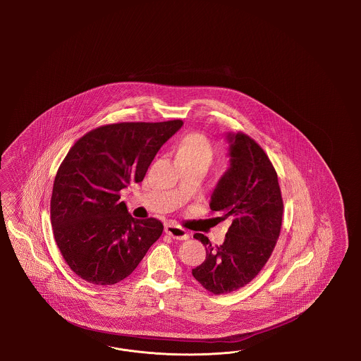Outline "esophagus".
I'll list each match as a JSON object with an SVG mask.
<instances>
[{
	"label": "esophagus",
	"instance_id": "obj_1",
	"mask_svg": "<svg viewBox=\"0 0 361 361\" xmlns=\"http://www.w3.org/2000/svg\"><path fill=\"white\" fill-rule=\"evenodd\" d=\"M165 233L168 235H171L173 240H184L189 238V234L185 229H183L181 226L175 225V224H166L165 225Z\"/></svg>",
	"mask_w": 361,
	"mask_h": 361
}]
</instances>
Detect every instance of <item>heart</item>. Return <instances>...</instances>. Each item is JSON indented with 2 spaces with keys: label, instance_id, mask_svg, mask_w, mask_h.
<instances>
[{
  "label": "heart",
  "instance_id": "1",
  "mask_svg": "<svg viewBox=\"0 0 361 361\" xmlns=\"http://www.w3.org/2000/svg\"><path fill=\"white\" fill-rule=\"evenodd\" d=\"M213 148L205 136L201 133H189L176 148V159L202 160L210 163Z\"/></svg>",
  "mask_w": 361,
  "mask_h": 361
}]
</instances>
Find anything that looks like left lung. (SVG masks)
<instances>
[{"mask_svg":"<svg viewBox=\"0 0 361 361\" xmlns=\"http://www.w3.org/2000/svg\"><path fill=\"white\" fill-rule=\"evenodd\" d=\"M229 166L219 177L209 207L231 222L221 246L196 233L207 250L205 261L192 270L204 288L229 294L262 270L281 233L283 201L278 176L262 148L245 133H225Z\"/></svg>","mask_w":361,"mask_h":361,"instance_id":"obj_1","label":"left lung"}]
</instances>
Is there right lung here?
Wrapping results in <instances>:
<instances>
[{
	"mask_svg": "<svg viewBox=\"0 0 361 361\" xmlns=\"http://www.w3.org/2000/svg\"><path fill=\"white\" fill-rule=\"evenodd\" d=\"M183 124L103 126L80 137L67 153L55 176L51 226L66 263L88 283L121 282L160 238L163 224L133 219L119 193L142 183L156 153Z\"/></svg>",
	"mask_w": 361,
	"mask_h": 361,
	"instance_id": "right-lung-1",
	"label": "right lung"
}]
</instances>
